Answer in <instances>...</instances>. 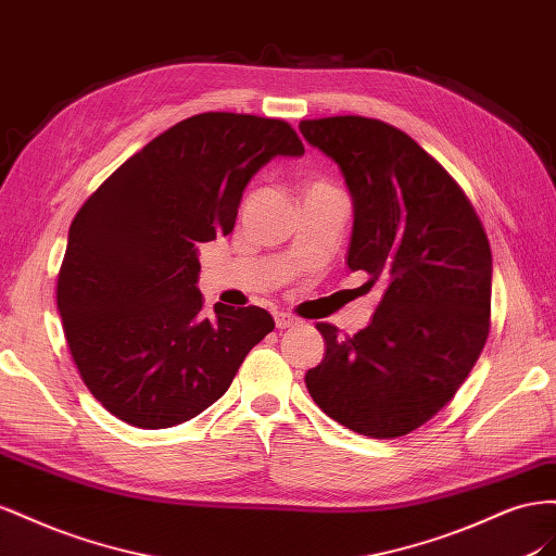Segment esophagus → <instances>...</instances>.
I'll list each match as a JSON object with an SVG mask.
<instances>
[{"instance_id": "34e87169", "label": "esophagus", "mask_w": 556, "mask_h": 556, "mask_svg": "<svg viewBox=\"0 0 556 556\" xmlns=\"http://www.w3.org/2000/svg\"><path fill=\"white\" fill-rule=\"evenodd\" d=\"M275 326H277L279 330H283V328L298 326V319H295V316L287 314V312H275Z\"/></svg>"}]
</instances>
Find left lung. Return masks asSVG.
I'll list each match as a JSON object with an SVG mask.
<instances>
[{"instance_id": "left-lung-1", "label": "left lung", "mask_w": 556, "mask_h": 556, "mask_svg": "<svg viewBox=\"0 0 556 556\" xmlns=\"http://www.w3.org/2000/svg\"><path fill=\"white\" fill-rule=\"evenodd\" d=\"M336 161L354 204L346 265L382 281L372 321L326 340L307 391L330 419L368 438H399L445 407L489 336L491 249L464 190L415 139L363 116L303 121Z\"/></svg>"}]
</instances>
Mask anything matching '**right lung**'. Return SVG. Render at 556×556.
<instances>
[{
	"label": "right lung",
	"mask_w": 556,
	"mask_h": 556,
	"mask_svg": "<svg viewBox=\"0 0 556 556\" xmlns=\"http://www.w3.org/2000/svg\"><path fill=\"white\" fill-rule=\"evenodd\" d=\"M303 153L289 123L210 111L149 141L78 210L58 309L81 379L111 415L137 428L198 417L275 328L263 307L202 314L198 247L232 232L265 163Z\"/></svg>",
	"instance_id": "right-lung-1"
}]
</instances>
